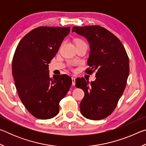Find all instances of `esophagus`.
Masks as SVG:
<instances>
[{"mask_svg": "<svg viewBox=\"0 0 146 146\" xmlns=\"http://www.w3.org/2000/svg\"><path fill=\"white\" fill-rule=\"evenodd\" d=\"M71 80H72V85L75 86V77L72 76V77H71Z\"/></svg>", "mask_w": 146, "mask_h": 146, "instance_id": "esophagus-1", "label": "esophagus"}]
</instances>
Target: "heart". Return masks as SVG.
Returning <instances> with one entry per match:
<instances>
[{"instance_id": "b5f03b06", "label": "heart", "mask_w": 146, "mask_h": 146, "mask_svg": "<svg viewBox=\"0 0 146 146\" xmlns=\"http://www.w3.org/2000/svg\"><path fill=\"white\" fill-rule=\"evenodd\" d=\"M81 42H83V41H82L81 40H76V43Z\"/></svg>"}]
</instances>
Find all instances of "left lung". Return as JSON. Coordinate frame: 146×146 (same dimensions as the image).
Here are the masks:
<instances>
[{
	"label": "left lung",
	"mask_w": 146,
	"mask_h": 146,
	"mask_svg": "<svg viewBox=\"0 0 146 146\" xmlns=\"http://www.w3.org/2000/svg\"><path fill=\"white\" fill-rule=\"evenodd\" d=\"M72 32L84 36L90 44L86 72L96 71L95 81L76 78V87L84 91L80 110L86 118L101 120L111 115L126 86L129 62L123 44L115 35L99 26H74Z\"/></svg>",
	"instance_id": "1"
}]
</instances>
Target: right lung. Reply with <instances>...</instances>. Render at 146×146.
Returning <instances> with one entry per match:
<instances>
[{
    "instance_id": "1",
    "label": "right lung",
    "mask_w": 146,
    "mask_h": 146,
    "mask_svg": "<svg viewBox=\"0 0 146 146\" xmlns=\"http://www.w3.org/2000/svg\"><path fill=\"white\" fill-rule=\"evenodd\" d=\"M70 27L41 26L20 41L12 62V75L19 97L28 111L39 119L58 114L59 102L70 90L67 75L49 76L48 64L58 51Z\"/></svg>"
}]
</instances>
